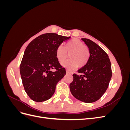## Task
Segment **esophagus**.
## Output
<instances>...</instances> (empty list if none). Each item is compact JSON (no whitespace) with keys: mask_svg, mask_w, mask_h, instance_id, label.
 <instances>
[{"mask_svg":"<svg viewBox=\"0 0 130 130\" xmlns=\"http://www.w3.org/2000/svg\"><path fill=\"white\" fill-rule=\"evenodd\" d=\"M66 73L67 74H72V73H71V72H70L69 71H68V70H66Z\"/></svg>","mask_w":130,"mask_h":130,"instance_id":"obj_1","label":"esophagus"}]
</instances>
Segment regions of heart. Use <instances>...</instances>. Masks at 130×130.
<instances>
[{
	"label": "heart",
	"mask_w": 130,
	"mask_h": 130,
	"mask_svg": "<svg viewBox=\"0 0 130 130\" xmlns=\"http://www.w3.org/2000/svg\"><path fill=\"white\" fill-rule=\"evenodd\" d=\"M69 60L63 62L62 66L68 69H73L77 66L82 68L87 63L90 56L89 49L84 43L76 38L66 43L64 48L62 45H58L56 50V57L58 61L62 62L69 53Z\"/></svg>",
	"instance_id": "obj_1"
}]
</instances>
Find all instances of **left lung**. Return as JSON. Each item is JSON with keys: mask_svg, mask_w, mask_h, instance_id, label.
Here are the masks:
<instances>
[{"mask_svg": "<svg viewBox=\"0 0 130 130\" xmlns=\"http://www.w3.org/2000/svg\"><path fill=\"white\" fill-rule=\"evenodd\" d=\"M89 49L87 63L74 74L69 85L72 95L81 101L94 103L103 96L112 77L111 64L108 55L100 46L87 38H82Z\"/></svg>", "mask_w": 130, "mask_h": 130, "instance_id": "left-lung-1", "label": "left lung"}]
</instances>
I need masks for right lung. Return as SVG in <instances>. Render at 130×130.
I'll list each match as a JSON object with an SVG mask.
<instances>
[{
    "label": "right lung",
    "instance_id": "add662e5",
    "mask_svg": "<svg viewBox=\"0 0 130 130\" xmlns=\"http://www.w3.org/2000/svg\"><path fill=\"white\" fill-rule=\"evenodd\" d=\"M70 37L47 33L35 38L27 46L20 73L24 89L31 99L42 102L53 95L57 82L66 74L65 68L57 60L56 50ZM54 69L55 71L52 70Z\"/></svg>",
    "mask_w": 130,
    "mask_h": 130
}]
</instances>
